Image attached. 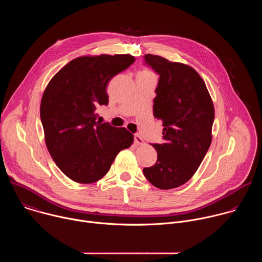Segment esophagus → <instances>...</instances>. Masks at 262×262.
I'll return each instance as SVG.
<instances>
[{
	"instance_id": "34e87169",
	"label": "esophagus",
	"mask_w": 262,
	"mask_h": 262,
	"mask_svg": "<svg viewBox=\"0 0 262 262\" xmlns=\"http://www.w3.org/2000/svg\"><path fill=\"white\" fill-rule=\"evenodd\" d=\"M135 144H136V145H142V144H144V141H143V139L141 138L140 135H135Z\"/></svg>"
}]
</instances>
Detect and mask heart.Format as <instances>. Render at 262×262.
Listing matches in <instances>:
<instances>
[{
  "label": "heart",
  "mask_w": 262,
  "mask_h": 262,
  "mask_svg": "<svg viewBox=\"0 0 262 262\" xmlns=\"http://www.w3.org/2000/svg\"><path fill=\"white\" fill-rule=\"evenodd\" d=\"M142 72H148V73H150V72H149L148 70H144V71H142Z\"/></svg>",
  "instance_id": "1"
}]
</instances>
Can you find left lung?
I'll use <instances>...</instances> for the list:
<instances>
[{"mask_svg": "<svg viewBox=\"0 0 262 262\" xmlns=\"http://www.w3.org/2000/svg\"><path fill=\"white\" fill-rule=\"evenodd\" d=\"M145 62L160 74L154 115L163 121V144H152L157 163L144 168L147 180L161 190L189 181L211 144L214 108L200 74L191 66L147 54Z\"/></svg>", "mask_w": 262, "mask_h": 262, "instance_id": "left-lung-1", "label": "left lung"}]
</instances>
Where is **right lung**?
Instances as JSON below:
<instances>
[{"mask_svg":"<svg viewBox=\"0 0 262 262\" xmlns=\"http://www.w3.org/2000/svg\"><path fill=\"white\" fill-rule=\"evenodd\" d=\"M134 62L128 54L79 57L48 84L40 103L45 140L54 162L71 180H99L134 143L125 127L96 121V108L108 102V82Z\"/></svg>","mask_w":262,"mask_h":262,"instance_id":"add662e5","label":"right lung"}]
</instances>
